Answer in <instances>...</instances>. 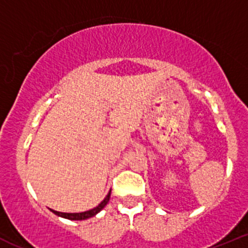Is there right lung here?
I'll return each instance as SVG.
<instances>
[{
    "instance_id": "1",
    "label": "right lung",
    "mask_w": 248,
    "mask_h": 248,
    "mask_svg": "<svg viewBox=\"0 0 248 248\" xmlns=\"http://www.w3.org/2000/svg\"><path fill=\"white\" fill-rule=\"evenodd\" d=\"M110 195H111V190L108 193V195L105 196L104 200L102 201V202L99 203V205L97 206V207L92 208V210L90 211H86V212H80V213H66V212H58V211H54L52 210V208H49L50 212L54 213L55 216H58V217H62V218H65V219H70V220H85V219H88V218H92L94 217L95 215H98V213L100 212V211L103 210V208L105 207V206L108 205V202H109L110 200Z\"/></svg>"
}]
</instances>
